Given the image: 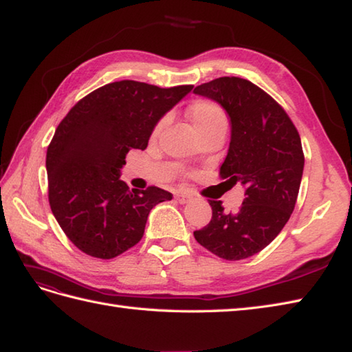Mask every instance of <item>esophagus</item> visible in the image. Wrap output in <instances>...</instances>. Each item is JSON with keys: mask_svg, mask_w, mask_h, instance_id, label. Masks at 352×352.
<instances>
[{"mask_svg": "<svg viewBox=\"0 0 352 352\" xmlns=\"http://www.w3.org/2000/svg\"><path fill=\"white\" fill-rule=\"evenodd\" d=\"M175 198H177V201L180 203V204H186L192 198V195L188 194V192H177Z\"/></svg>", "mask_w": 352, "mask_h": 352, "instance_id": "34e87169", "label": "esophagus"}]
</instances>
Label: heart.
I'll use <instances>...</instances> for the list:
<instances>
[{"instance_id":"obj_1","label":"heart","mask_w":352,"mask_h":352,"mask_svg":"<svg viewBox=\"0 0 352 352\" xmlns=\"http://www.w3.org/2000/svg\"><path fill=\"white\" fill-rule=\"evenodd\" d=\"M189 117L198 135L217 126H227V116L224 113V109L217 105V103L209 100H198L195 103H192V107L189 108ZM163 126L164 119H162L155 125L154 135L160 133Z\"/></svg>"}]
</instances>
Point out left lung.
I'll return each instance as SVG.
<instances>
[{
  "instance_id": "1",
  "label": "left lung",
  "mask_w": 352,
  "mask_h": 352,
  "mask_svg": "<svg viewBox=\"0 0 352 352\" xmlns=\"http://www.w3.org/2000/svg\"><path fill=\"white\" fill-rule=\"evenodd\" d=\"M194 93L229 114L232 139L219 177L245 186L236 212L226 213L223 201L210 199L212 219L194 236L223 259L250 258L279 235L294 210L305 162L300 135L285 109L250 80L224 76Z\"/></svg>"
}]
</instances>
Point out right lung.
Segmentation results:
<instances>
[{
  "mask_svg": "<svg viewBox=\"0 0 352 352\" xmlns=\"http://www.w3.org/2000/svg\"><path fill=\"white\" fill-rule=\"evenodd\" d=\"M194 85L160 88L119 80L82 98L60 120L47 148L48 203L80 252L113 259L142 239L151 209L168 190L128 188L120 168L131 149H144L157 122Z\"/></svg>",
  "mask_w": 352,
  "mask_h": 352,
  "instance_id": "obj_1",
  "label": "right lung"
}]
</instances>
